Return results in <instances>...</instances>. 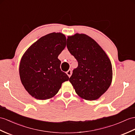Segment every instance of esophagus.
I'll return each mask as SVG.
<instances>
[{
    "label": "esophagus",
    "mask_w": 135,
    "mask_h": 135,
    "mask_svg": "<svg viewBox=\"0 0 135 135\" xmlns=\"http://www.w3.org/2000/svg\"><path fill=\"white\" fill-rule=\"evenodd\" d=\"M66 74L67 75L69 76V77H70L71 76V75L72 74V71H71V70H69L67 72H66Z\"/></svg>",
    "instance_id": "esophagus-1"
}]
</instances>
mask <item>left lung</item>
<instances>
[{
	"mask_svg": "<svg viewBox=\"0 0 135 135\" xmlns=\"http://www.w3.org/2000/svg\"><path fill=\"white\" fill-rule=\"evenodd\" d=\"M67 47L78 61V67L69 78L75 92L86 100L99 98L112 81V66L106 52L84 34L68 37Z\"/></svg>",
	"mask_w": 135,
	"mask_h": 135,
	"instance_id": "8db88e82",
	"label": "left lung"
}]
</instances>
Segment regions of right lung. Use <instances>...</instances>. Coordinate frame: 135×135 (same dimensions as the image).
Returning a JSON list of instances; mask_svg holds the SVG:
<instances>
[{
  "label": "right lung",
  "instance_id": "obj_1",
  "mask_svg": "<svg viewBox=\"0 0 135 135\" xmlns=\"http://www.w3.org/2000/svg\"><path fill=\"white\" fill-rule=\"evenodd\" d=\"M65 35L52 32L39 38L28 47L21 58L19 75L22 85L38 100L53 97L69 77L61 71L58 55L66 45Z\"/></svg>",
  "mask_w": 135,
  "mask_h": 135
}]
</instances>
